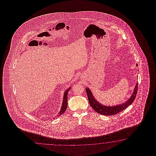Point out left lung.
<instances>
[{
    "mask_svg": "<svg viewBox=\"0 0 156 156\" xmlns=\"http://www.w3.org/2000/svg\"><path fill=\"white\" fill-rule=\"evenodd\" d=\"M136 66H137L138 65L136 64ZM85 90L88 97L90 105L92 107L93 109L94 110L96 113L108 116L115 115L119 113L120 112L123 111V110L126 109L128 106H129L132 104L134 99H136V95L138 90V83H136L133 93L129 99L119 105L113 106H106L101 104L95 98V97L93 95V93L90 90L89 88L86 87Z\"/></svg>",
    "mask_w": 156,
    "mask_h": 156,
    "instance_id": "left-lung-1",
    "label": "left lung"
}]
</instances>
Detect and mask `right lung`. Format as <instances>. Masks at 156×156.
<instances>
[{
	"instance_id": "right-lung-1",
	"label": "right lung",
	"mask_w": 156,
	"mask_h": 156,
	"mask_svg": "<svg viewBox=\"0 0 156 156\" xmlns=\"http://www.w3.org/2000/svg\"><path fill=\"white\" fill-rule=\"evenodd\" d=\"M71 87H69L67 89L65 90L64 94H63V101H62V106L61 108V109H60V112L58 113V116H59L62 115V114L64 113V112H65V110H66L67 107V94L69 91H70L71 89Z\"/></svg>"
}]
</instances>
